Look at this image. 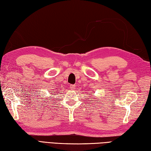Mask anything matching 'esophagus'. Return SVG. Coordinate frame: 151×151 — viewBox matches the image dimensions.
<instances>
[{
    "mask_svg": "<svg viewBox=\"0 0 151 151\" xmlns=\"http://www.w3.org/2000/svg\"><path fill=\"white\" fill-rule=\"evenodd\" d=\"M70 88H71L72 90H74V89L76 88V86L74 85H70Z\"/></svg>",
    "mask_w": 151,
    "mask_h": 151,
    "instance_id": "esophagus-1",
    "label": "esophagus"
}]
</instances>
